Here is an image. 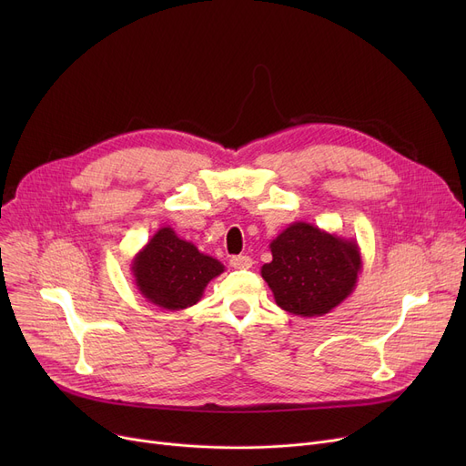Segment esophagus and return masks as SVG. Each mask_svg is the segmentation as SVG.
I'll use <instances>...</instances> for the list:
<instances>
[{"instance_id":"34e87169","label":"esophagus","mask_w":466,"mask_h":466,"mask_svg":"<svg viewBox=\"0 0 466 466\" xmlns=\"http://www.w3.org/2000/svg\"><path fill=\"white\" fill-rule=\"evenodd\" d=\"M230 266L236 268V270H248V268L253 266V258L238 255V257H232V258H230Z\"/></svg>"}]
</instances>
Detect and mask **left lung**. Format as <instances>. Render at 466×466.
Listing matches in <instances>:
<instances>
[{
  "label": "left lung",
  "instance_id": "obj_1",
  "mask_svg": "<svg viewBox=\"0 0 466 466\" xmlns=\"http://www.w3.org/2000/svg\"><path fill=\"white\" fill-rule=\"evenodd\" d=\"M272 262L260 276L276 304L299 317H321L344 302L362 270L355 239L329 234L309 223H292L270 243Z\"/></svg>",
  "mask_w": 466,
  "mask_h": 466
}]
</instances>
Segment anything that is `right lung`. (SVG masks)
Instances as JSON below:
<instances>
[{
	"mask_svg": "<svg viewBox=\"0 0 466 466\" xmlns=\"http://www.w3.org/2000/svg\"><path fill=\"white\" fill-rule=\"evenodd\" d=\"M130 270L147 302L177 311L198 302L208 283L223 274L225 266L181 239L174 228L162 227L134 257Z\"/></svg>",
	"mask_w": 466,
	"mask_h": 466,
	"instance_id": "right-lung-1",
	"label": "right lung"
}]
</instances>
